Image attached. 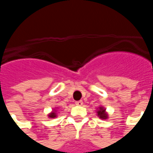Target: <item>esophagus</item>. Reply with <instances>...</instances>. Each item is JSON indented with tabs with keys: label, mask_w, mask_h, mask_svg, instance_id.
Listing matches in <instances>:
<instances>
[{
	"label": "esophagus",
	"mask_w": 153,
	"mask_h": 153,
	"mask_svg": "<svg viewBox=\"0 0 153 153\" xmlns=\"http://www.w3.org/2000/svg\"><path fill=\"white\" fill-rule=\"evenodd\" d=\"M83 101L82 100H80V101H78V102H75V104H76L77 106H82L83 105Z\"/></svg>",
	"instance_id": "esophagus-1"
}]
</instances>
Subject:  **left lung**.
Wrapping results in <instances>:
<instances>
[{"label":"left lung","instance_id":"1","mask_svg":"<svg viewBox=\"0 0 153 153\" xmlns=\"http://www.w3.org/2000/svg\"><path fill=\"white\" fill-rule=\"evenodd\" d=\"M97 116H99V118L101 119H107L108 115L106 112V109H104L102 106L99 107V110L97 111Z\"/></svg>","mask_w":153,"mask_h":153}]
</instances>
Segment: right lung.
Listing matches in <instances>:
<instances>
[{"label": "right lung", "instance_id": "right-lung-1", "mask_svg": "<svg viewBox=\"0 0 153 153\" xmlns=\"http://www.w3.org/2000/svg\"><path fill=\"white\" fill-rule=\"evenodd\" d=\"M56 111H53L52 112L50 113V114L48 115V116H49L50 118H55V117H56Z\"/></svg>", "mask_w": 153, "mask_h": 153}]
</instances>
